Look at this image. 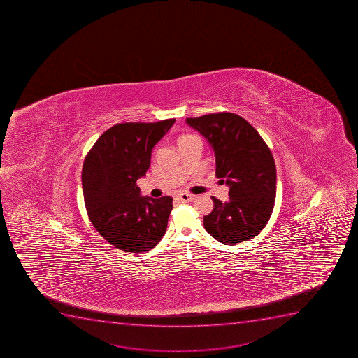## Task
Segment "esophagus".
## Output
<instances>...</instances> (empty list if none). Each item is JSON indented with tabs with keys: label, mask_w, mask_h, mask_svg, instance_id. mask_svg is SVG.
<instances>
[{
	"label": "esophagus",
	"mask_w": 358,
	"mask_h": 358,
	"mask_svg": "<svg viewBox=\"0 0 358 358\" xmlns=\"http://www.w3.org/2000/svg\"><path fill=\"white\" fill-rule=\"evenodd\" d=\"M195 199V196L192 195V194H180V195L177 196V199L182 203H188L192 202V199Z\"/></svg>",
	"instance_id": "34e87169"
}]
</instances>
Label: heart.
Returning a JSON list of instances; mask_svg holds the SVG:
<instances>
[{
  "label": "heart",
  "instance_id": "b5f03b06",
  "mask_svg": "<svg viewBox=\"0 0 358 358\" xmlns=\"http://www.w3.org/2000/svg\"><path fill=\"white\" fill-rule=\"evenodd\" d=\"M183 138H185V136H183Z\"/></svg>",
  "mask_w": 358,
  "mask_h": 358
}]
</instances>
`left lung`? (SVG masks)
<instances>
[{
    "label": "left lung",
    "mask_w": 358,
    "mask_h": 358,
    "mask_svg": "<svg viewBox=\"0 0 358 358\" xmlns=\"http://www.w3.org/2000/svg\"><path fill=\"white\" fill-rule=\"evenodd\" d=\"M185 121L208 140L217 177L230 188L229 202L213 197V210L204 216L208 234L231 246L258 236L275 202L276 168L268 145L237 114H206Z\"/></svg>",
    "instance_id": "1"
}]
</instances>
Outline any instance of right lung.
<instances>
[{
	"label": "right lung",
	"instance_id": "1",
	"mask_svg": "<svg viewBox=\"0 0 358 358\" xmlns=\"http://www.w3.org/2000/svg\"><path fill=\"white\" fill-rule=\"evenodd\" d=\"M175 121L117 124L86 155L82 185L87 215L100 236L121 251H149L166 234L173 199L142 197L136 181L150 166L154 145Z\"/></svg>",
	"mask_w": 358,
	"mask_h": 358
}]
</instances>
